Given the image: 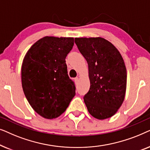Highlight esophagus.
I'll return each instance as SVG.
<instances>
[{
	"label": "esophagus",
	"mask_w": 150,
	"mask_h": 150,
	"mask_svg": "<svg viewBox=\"0 0 150 150\" xmlns=\"http://www.w3.org/2000/svg\"><path fill=\"white\" fill-rule=\"evenodd\" d=\"M79 77H76L75 79H74L75 82H78V81H79Z\"/></svg>",
	"instance_id": "obj_1"
}]
</instances>
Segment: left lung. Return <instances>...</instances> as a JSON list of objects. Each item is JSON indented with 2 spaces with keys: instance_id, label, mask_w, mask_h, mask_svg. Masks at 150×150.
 I'll return each mask as SVG.
<instances>
[{
  "instance_id": "8db88e82",
  "label": "left lung",
  "mask_w": 150,
  "mask_h": 150,
  "mask_svg": "<svg viewBox=\"0 0 150 150\" xmlns=\"http://www.w3.org/2000/svg\"><path fill=\"white\" fill-rule=\"evenodd\" d=\"M88 63L90 89L84 96L88 111L98 120L111 117L124 102L127 71L119 50L105 39L76 38Z\"/></svg>"
}]
</instances>
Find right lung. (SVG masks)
<instances>
[{"label":"right lung","mask_w":150,"mask_h":150,"mask_svg":"<svg viewBox=\"0 0 150 150\" xmlns=\"http://www.w3.org/2000/svg\"><path fill=\"white\" fill-rule=\"evenodd\" d=\"M74 44L73 38L46 36L37 41L24 57L22 89L31 107L44 118L58 117L74 97L76 87L65 63Z\"/></svg>","instance_id":"1"}]
</instances>
